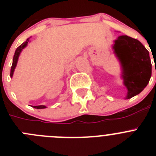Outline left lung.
Instances as JSON below:
<instances>
[{
	"instance_id": "left-lung-1",
	"label": "left lung",
	"mask_w": 156,
	"mask_h": 156,
	"mask_svg": "<svg viewBox=\"0 0 156 156\" xmlns=\"http://www.w3.org/2000/svg\"><path fill=\"white\" fill-rule=\"evenodd\" d=\"M121 63L123 83L127 88L126 99L138 94L148 85L151 76L149 52L137 39L119 36L112 46Z\"/></svg>"
}]
</instances>
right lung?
<instances>
[{
  "mask_svg": "<svg viewBox=\"0 0 156 156\" xmlns=\"http://www.w3.org/2000/svg\"><path fill=\"white\" fill-rule=\"evenodd\" d=\"M29 39H30V38H28V39L27 40V41H25L24 43H23L20 46L18 47L17 49L16 50V52H15V55H14V57H13V61H12V68H11V73H10L11 77H12V76H13L14 71H15V69H16V65H17V62H18V59H19V55H20V53H21V51H23V48H26V47L27 46L28 42L30 41H29ZM32 107H34V108H38V109H40V108H46V106L45 105H37V106H32Z\"/></svg>",
  "mask_w": 156,
  "mask_h": 156,
  "instance_id": "add662e5",
  "label": "right lung"
}]
</instances>
